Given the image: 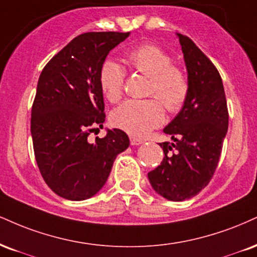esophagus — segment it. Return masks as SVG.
Returning a JSON list of instances; mask_svg holds the SVG:
<instances>
[{"mask_svg":"<svg viewBox=\"0 0 257 257\" xmlns=\"http://www.w3.org/2000/svg\"><path fill=\"white\" fill-rule=\"evenodd\" d=\"M129 140H131V144L133 146H135V145H141L144 140H141V139H139L137 137H129Z\"/></svg>","mask_w":257,"mask_h":257,"instance_id":"1","label":"esophagus"}]
</instances>
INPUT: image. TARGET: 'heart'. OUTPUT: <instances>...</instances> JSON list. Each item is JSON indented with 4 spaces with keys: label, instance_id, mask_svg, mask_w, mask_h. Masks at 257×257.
Instances as JSON below:
<instances>
[{
    "label": "heart",
    "instance_id": "b5f03b06",
    "mask_svg": "<svg viewBox=\"0 0 257 257\" xmlns=\"http://www.w3.org/2000/svg\"><path fill=\"white\" fill-rule=\"evenodd\" d=\"M126 63L133 70L150 78L148 95L157 99L125 101L113 111L111 119L116 126L131 134L145 135L164 122L162 102L170 112L183 107L189 93V78L183 68L172 63L168 52L154 44L138 46L129 52ZM99 85L105 98L117 103L124 87L122 67L112 61L105 62L99 72Z\"/></svg>",
    "mask_w": 257,
    "mask_h": 257
}]
</instances>
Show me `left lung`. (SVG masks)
I'll list each match as a JSON object with an SVG mask.
<instances>
[{
    "label": "left lung",
    "instance_id": "obj_1",
    "mask_svg": "<svg viewBox=\"0 0 257 257\" xmlns=\"http://www.w3.org/2000/svg\"><path fill=\"white\" fill-rule=\"evenodd\" d=\"M189 78L179 113L164 129L175 142H163V162L148 172L153 189L165 199L184 201L207 187L220 158L228 111L222 80L212 61L189 37L177 33Z\"/></svg>",
    "mask_w": 257,
    "mask_h": 257
}]
</instances>
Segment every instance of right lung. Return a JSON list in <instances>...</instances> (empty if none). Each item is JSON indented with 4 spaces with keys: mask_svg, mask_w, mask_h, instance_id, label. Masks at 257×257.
<instances>
[{
    "mask_svg": "<svg viewBox=\"0 0 257 257\" xmlns=\"http://www.w3.org/2000/svg\"><path fill=\"white\" fill-rule=\"evenodd\" d=\"M129 32H87L75 37L40 73L31 112L37 165L58 196L81 201L103 188L117 154L129 146L120 129L88 135L105 120L99 72L110 50ZM98 129V128H97Z\"/></svg>",
    "mask_w": 257,
    "mask_h": 257,
    "instance_id": "add662e5",
    "label": "right lung"
}]
</instances>
